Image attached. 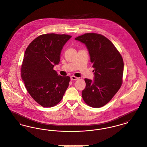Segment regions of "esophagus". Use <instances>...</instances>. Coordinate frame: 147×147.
Returning <instances> with one entry per match:
<instances>
[{
  "mask_svg": "<svg viewBox=\"0 0 147 147\" xmlns=\"http://www.w3.org/2000/svg\"><path fill=\"white\" fill-rule=\"evenodd\" d=\"M78 78H77V77H76V76H72L71 77V80H78Z\"/></svg>",
  "mask_w": 147,
  "mask_h": 147,
  "instance_id": "esophagus-1",
  "label": "esophagus"
}]
</instances>
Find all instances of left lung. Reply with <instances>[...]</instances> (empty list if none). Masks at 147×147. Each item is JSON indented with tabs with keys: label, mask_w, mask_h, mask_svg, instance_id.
Instances as JSON below:
<instances>
[{
	"label": "left lung",
	"mask_w": 147,
	"mask_h": 147,
	"mask_svg": "<svg viewBox=\"0 0 147 147\" xmlns=\"http://www.w3.org/2000/svg\"><path fill=\"white\" fill-rule=\"evenodd\" d=\"M85 44L94 69V81L85 78L82 91L85 102L92 108H101L112 99L123 83L124 62L113 43L105 36L88 33L75 38Z\"/></svg>",
	"instance_id": "left-lung-1"
}]
</instances>
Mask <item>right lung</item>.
Returning <instances> with one entry per match:
<instances>
[{"instance_id":"right-lung-1","label":"right lung","mask_w":147,"mask_h":147,"mask_svg":"<svg viewBox=\"0 0 147 147\" xmlns=\"http://www.w3.org/2000/svg\"><path fill=\"white\" fill-rule=\"evenodd\" d=\"M68 34L47 33L39 36L28 45L21 66V77L31 97L45 108L58 104L68 88L70 78L53 69L60 62Z\"/></svg>"}]
</instances>
